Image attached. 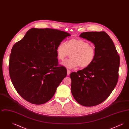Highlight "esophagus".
Listing matches in <instances>:
<instances>
[{"instance_id": "1", "label": "esophagus", "mask_w": 129, "mask_h": 129, "mask_svg": "<svg viewBox=\"0 0 129 129\" xmlns=\"http://www.w3.org/2000/svg\"><path fill=\"white\" fill-rule=\"evenodd\" d=\"M71 71L69 70H67V75H70L71 74Z\"/></svg>"}]
</instances>
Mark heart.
Instances as JSON below:
<instances>
[{
    "label": "heart",
    "instance_id": "b5f03b06",
    "mask_svg": "<svg viewBox=\"0 0 129 129\" xmlns=\"http://www.w3.org/2000/svg\"><path fill=\"white\" fill-rule=\"evenodd\" d=\"M55 52L57 58L61 61L71 53V58L61 63L68 69L79 66L82 68L87 67L92 64L96 55L95 47L82 39H72L67 43L62 42L57 45Z\"/></svg>",
    "mask_w": 129,
    "mask_h": 129
}]
</instances>
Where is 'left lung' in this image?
<instances>
[{
    "mask_svg": "<svg viewBox=\"0 0 129 129\" xmlns=\"http://www.w3.org/2000/svg\"><path fill=\"white\" fill-rule=\"evenodd\" d=\"M79 36L93 43L96 55L90 66L71 74V91L78 103L93 106L104 101L116 86L120 57L105 32H83Z\"/></svg>",
    "mask_w": 129,
    "mask_h": 129,
    "instance_id": "obj_1",
    "label": "left lung"
}]
</instances>
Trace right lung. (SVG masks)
I'll use <instances>...</instances> for the list:
<instances>
[{
    "label": "right lung",
    "instance_id": "obj_1",
    "mask_svg": "<svg viewBox=\"0 0 129 129\" xmlns=\"http://www.w3.org/2000/svg\"><path fill=\"white\" fill-rule=\"evenodd\" d=\"M67 32L52 28H31L12 47L9 73L19 94L31 104H42L52 98L67 75L58 67L55 50Z\"/></svg>",
    "mask_w": 129,
    "mask_h": 129
}]
</instances>
